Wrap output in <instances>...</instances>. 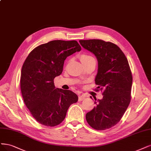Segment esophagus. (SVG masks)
<instances>
[{
  "label": "esophagus",
  "mask_w": 151,
  "mask_h": 151,
  "mask_svg": "<svg viewBox=\"0 0 151 151\" xmlns=\"http://www.w3.org/2000/svg\"><path fill=\"white\" fill-rule=\"evenodd\" d=\"M85 99V97L83 95H79V101H82Z\"/></svg>",
  "instance_id": "1"
}]
</instances>
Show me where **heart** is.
I'll return each instance as SVG.
<instances>
[{"mask_svg": "<svg viewBox=\"0 0 151 151\" xmlns=\"http://www.w3.org/2000/svg\"><path fill=\"white\" fill-rule=\"evenodd\" d=\"M80 58V60L81 61L82 63H84L86 61L89 60L91 59H92L93 58L92 56L89 55H87V54H82L80 55L79 57Z\"/></svg>", "mask_w": 151, "mask_h": 151, "instance_id": "obj_1", "label": "heart"}]
</instances>
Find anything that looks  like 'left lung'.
Instances as JSON below:
<instances>
[{
    "label": "left lung",
    "mask_w": 151,
    "mask_h": 151,
    "mask_svg": "<svg viewBox=\"0 0 151 151\" xmlns=\"http://www.w3.org/2000/svg\"><path fill=\"white\" fill-rule=\"evenodd\" d=\"M79 42L96 57L95 82L99 89L96 91H102L103 95L86 114V120L92 128L106 130L119 122L131 102V70L126 55L116 44L99 39L81 40Z\"/></svg>",
    "instance_id": "left-lung-1"
}]
</instances>
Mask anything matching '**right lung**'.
<instances>
[{"label": "right lung", "instance_id": "1", "mask_svg": "<svg viewBox=\"0 0 151 151\" xmlns=\"http://www.w3.org/2000/svg\"><path fill=\"white\" fill-rule=\"evenodd\" d=\"M81 50L76 40H52L30 52L22 65L20 89L25 104L42 125L54 127L65 117L76 93L55 88L54 78L60 76L67 57Z\"/></svg>", "mask_w": 151, "mask_h": 151}]
</instances>
